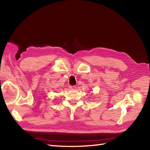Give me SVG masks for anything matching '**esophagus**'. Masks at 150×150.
<instances>
[{"label": "esophagus", "mask_w": 150, "mask_h": 150, "mask_svg": "<svg viewBox=\"0 0 150 150\" xmlns=\"http://www.w3.org/2000/svg\"><path fill=\"white\" fill-rule=\"evenodd\" d=\"M69 88L70 89V90H75L76 88H77V87H76V86H69Z\"/></svg>", "instance_id": "obj_1"}]
</instances>
